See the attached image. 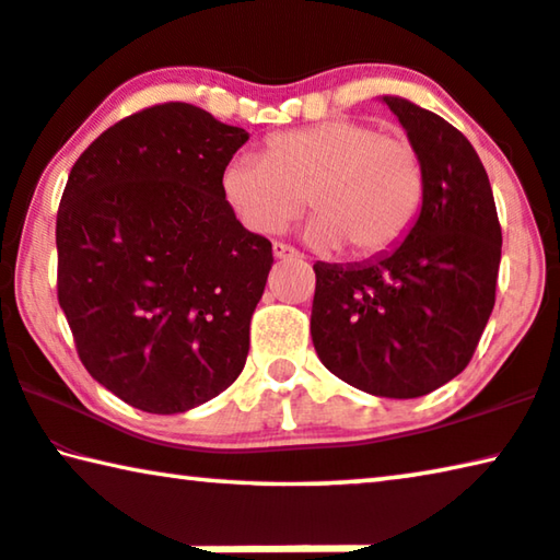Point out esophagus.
Segmentation results:
<instances>
[{"mask_svg":"<svg viewBox=\"0 0 560 560\" xmlns=\"http://www.w3.org/2000/svg\"><path fill=\"white\" fill-rule=\"evenodd\" d=\"M272 255L278 257V260H285V257H300L295 247H290L285 243H272Z\"/></svg>","mask_w":560,"mask_h":560,"instance_id":"obj_1","label":"esophagus"}]
</instances>
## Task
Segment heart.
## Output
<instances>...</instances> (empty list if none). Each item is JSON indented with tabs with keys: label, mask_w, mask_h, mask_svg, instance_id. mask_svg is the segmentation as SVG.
Here are the masks:
<instances>
[{
	"label": "heart",
	"mask_w": 560,
	"mask_h": 560,
	"mask_svg": "<svg viewBox=\"0 0 560 560\" xmlns=\"http://www.w3.org/2000/svg\"><path fill=\"white\" fill-rule=\"evenodd\" d=\"M222 192L243 225L280 232L305 210L313 247L348 245L350 255L393 250L416 225L425 195L423 162L412 144L360 119L280 132L260 154H237L222 172Z\"/></svg>",
	"instance_id": "obj_1"
}]
</instances>
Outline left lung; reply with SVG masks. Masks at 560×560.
Wrapping results in <instances>:
<instances>
[{
  "label": "left lung",
  "instance_id": "8db88e82",
  "mask_svg": "<svg viewBox=\"0 0 560 560\" xmlns=\"http://www.w3.org/2000/svg\"><path fill=\"white\" fill-rule=\"evenodd\" d=\"M423 162V208L393 253L315 262L310 335L323 365L381 398H420L470 363L495 305L501 222L486 167L451 122L383 97Z\"/></svg>",
  "mask_w": 560,
  "mask_h": 560
}]
</instances>
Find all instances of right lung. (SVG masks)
<instances>
[{"instance_id": "1", "label": "right lung", "mask_w": 560, "mask_h": 560, "mask_svg": "<svg viewBox=\"0 0 560 560\" xmlns=\"http://www.w3.org/2000/svg\"><path fill=\"white\" fill-rule=\"evenodd\" d=\"M187 102L119 119L74 162L57 210V298L88 373L158 416L220 395L243 373L272 268L222 172L247 142Z\"/></svg>"}]
</instances>
